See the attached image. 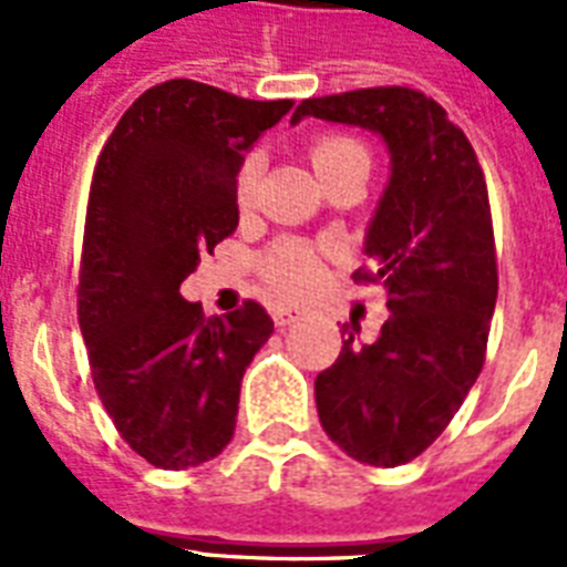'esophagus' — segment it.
<instances>
[{"label":"esophagus","mask_w":567,"mask_h":567,"mask_svg":"<svg viewBox=\"0 0 567 567\" xmlns=\"http://www.w3.org/2000/svg\"><path fill=\"white\" fill-rule=\"evenodd\" d=\"M300 318H302V311L291 309V306H276V309H274L276 327H291V323H297Z\"/></svg>","instance_id":"esophagus-1"}]
</instances>
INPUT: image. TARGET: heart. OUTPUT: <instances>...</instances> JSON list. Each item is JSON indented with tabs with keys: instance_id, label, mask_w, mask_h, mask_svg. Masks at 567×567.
<instances>
[{
	"instance_id": "1",
	"label": "heart",
	"mask_w": 567,
	"mask_h": 567,
	"mask_svg": "<svg viewBox=\"0 0 567 567\" xmlns=\"http://www.w3.org/2000/svg\"><path fill=\"white\" fill-rule=\"evenodd\" d=\"M309 162L318 171L320 179H329L332 173L347 167V164L368 162V150L359 141H353V137L323 135L315 137L309 144ZM258 176H261V158L249 155L247 162L240 164L238 176H235V203H238V208L252 205ZM261 270H265V279L270 282L274 291L285 293V297H297V293L309 291L311 282H315L318 261H315V252L306 244L282 240V244H276L267 252L265 261H261Z\"/></svg>"
}]
</instances>
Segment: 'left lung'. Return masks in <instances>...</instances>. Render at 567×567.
Listing matches in <instances>:
<instances>
[{
    "mask_svg": "<svg viewBox=\"0 0 567 567\" xmlns=\"http://www.w3.org/2000/svg\"><path fill=\"white\" fill-rule=\"evenodd\" d=\"M302 117L371 128L391 153L355 282L382 285L391 318L373 344L355 327L315 379L320 426L355 462L396 467L421 456L476 382L497 302L492 208L465 132L412 87L302 100Z\"/></svg>",
    "mask_w": 567,
    "mask_h": 567,
    "instance_id": "8db88e82",
    "label": "left lung"
}]
</instances>
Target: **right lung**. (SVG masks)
I'll return each instance as SVG.
<instances>
[{
  "label": "right lung",
  "instance_id": "1",
  "mask_svg": "<svg viewBox=\"0 0 567 567\" xmlns=\"http://www.w3.org/2000/svg\"><path fill=\"white\" fill-rule=\"evenodd\" d=\"M291 105L171 79L132 102L93 171L79 327L105 412L128 447L164 471L223 453L240 379L274 332L256 300L205 318L179 285L238 229L244 153Z\"/></svg>",
  "mask_w": 567,
  "mask_h": 567
}]
</instances>
